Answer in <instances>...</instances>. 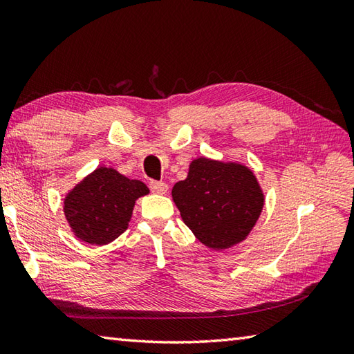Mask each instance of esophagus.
Listing matches in <instances>:
<instances>
[{"label": "esophagus", "instance_id": "esophagus-1", "mask_svg": "<svg viewBox=\"0 0 354 354\" xmlns=\"http://www.w3.org/2000/svg\"><path fill=\"white\" fill-rule=\"evenodd\" d=\"M149 187L153 193H161V194H164L169 189V185L165 183H161V181H150Z\"/></svg>", "mask_w": 354, "mask_h": 354}]
</instances>
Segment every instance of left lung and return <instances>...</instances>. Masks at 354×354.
Masks as SVG:
<instances>
[{
    "label": "left lung",
    "instance_id": "1",
    "mask_svg": "<svg viewBox=\"0 0 354 354\" xmlns=\"http://www.w3.org/2000/svg\"><path fill=\"white\" fill-rule=\"evenodd\" d=\"M173 201L202 243L227 250L250 234L265 204L254 173L237 162L198 158L175 184Z\"/></svg>",
    "mask_w": 354,
    "mask_h": 354
}]
</instances>
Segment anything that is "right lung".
<instances>
[{"label": "right lung", "mask_w": 354, "mask_h": 354, "mask_svg": "<svg viewBox=\"0 0 354 354\" xmlns=\"http://www.w3.org/2000/svg\"><path fill=\"white\" fill-rule=\"evenodd\" d=\"M149 193L145 183L99 167L65 198V217L74 234L89 245H106L126 231L135 201Z\"/></svg>", "instance_id": "1"}]
</instances>
